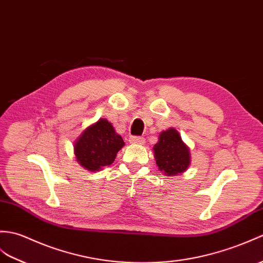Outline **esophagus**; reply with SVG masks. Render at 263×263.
<instances>
[{"label": "esophagus", "mask_w": 263, "mask_h": 263, "mask_svg": "<svg viewBox=\"0 0 263 263\" xmlns=\"http://www.w3.org/2000/svg\"><path fill=\"white\" fill-rule=\"evenodd\" d=\"M130 143H137V144H142L144 143V139L143 137H140V136H132L130 137Z\"/></svg>", "instance_id": "34e87169"}]
</instances>
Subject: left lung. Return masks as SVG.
<instances>
[{
	"mask_svg": "<svg viewBox=\"0 0 263 263\" xmlns=\"http://www.w3.org/2000/svg\"><path fill=\"white\" fill-rule=\"evenodd\" d=\"M154 151L157 166L167 176L184 173L191 162L189 149L175 129L161 132Z\"/></svg>",
	"mask_w": 263,
	"mask_h": 263,
	"instance_id": "left-lung-1",
	"label": "left lung"
}]
</instances>
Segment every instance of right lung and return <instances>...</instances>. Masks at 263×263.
<instances>
[{"label": "right lung", "instance_id": "obj_1", "mask_svg": "<svg viewBox=\"0 0 263 263\" xmlns=\"http://www.w3.org/2000/svg\"><path fill=\"white\" fill-rule=\"evenodd\" d=\"M124 145L121 136L105 119H101L83 132L75 142L77 161L90 172L109 166Z\"/></svg>", "mask_w": 263, "mask_h": 263}]
</instances>
